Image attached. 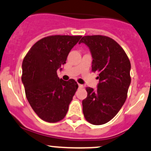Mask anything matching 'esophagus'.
Segmentation results:
<instances>
[{"instance_id": "34e87169", "label": "esophagus", "mask_w": 151, "mask_h": 151, "mask_svg": "<svg viewBox=\"0 0 151 151\" xmlns=\"http://www.w3.org/2000/svg\"><path fill=\"white\" fill-rule=\"evenodd\" d=\"M78 88H83V86L82 84H78Z\"/></svg>"}]
</instances>
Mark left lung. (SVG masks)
Segmentation results:
<instances>
[{"mask_svg": "<svg viewBox=\"0 0 151 151\" xmlns=\"http://www.w3.org/2000/svg\"><path fill=\"white\" fill-rule=\"evenodd\" d=\"M91 54L92 71L99 74L97 89L87 87V97L83 100L86 119L95 125L111 120L127 99L131 83V65L120 45L111 38L101 36L83 37Z\"/></svg>", "mask_w": 151, "mask_h": 151, "instance_id": "1", "label": "left lung"}]
</instances>
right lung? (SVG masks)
Instances as JSON below:
<instances>
[{
	"label": "right lung",
	"instance_id": "add662e5",
	"mask_svg": "<svg viewBox=\"0 0 151 151\" xmlns=\"http://www.w3.org/2000/svg\"><path fill=\"white\" fill-rule=\"evenodd\" d=\"M81 36L54 35L37 42L22 63V81L26 96L35 113L48 122L62 120L68 110L78 83L60 79L57 70L65 64Z\"/></svg>",
	"mask_w": 151,
	"mask_h": 151
}]
</instances>
